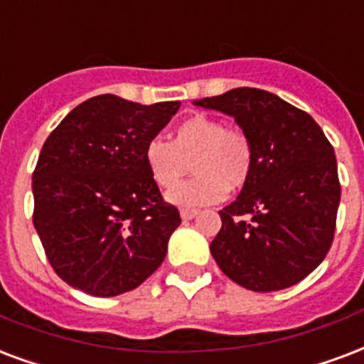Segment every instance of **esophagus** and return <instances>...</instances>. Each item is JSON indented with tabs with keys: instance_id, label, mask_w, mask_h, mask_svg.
Segmentation results:
<instances>
[{
	"instance_id": "esophagus-1",
	"label": "esophagus",
	"mask_w": 364,
	"mask_h": 364,
	"mask_svg": "<svg viewBox=\"0 0 364 364\" xmlns=\"http://www.w3.org/2000/svg\"><path fill=\"white\" fill-rule=\"evenodd\" d=\"M180 217L184 218V220H192V218L198 217V211H196V209H182V211H180Z\"/></svg>"
}]
</instances>
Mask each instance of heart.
Returning a JSON list of instances; mask_svg holds the SVG:
<instances>
[{
	"label": "heart",
	"instance_id": "1",
	"mask_svg": "<svg viewBox=\"0 0 364 364\" xmlns=\"http://www.w3.org/2000/svg\"><path fill=\"white\" fill-rule=\"evenodd\" d=\"M253 161V146L244 132L203 113L182 120L172 132V141L153 138L144 147V163L161 188L173 186L193 163L198 176L166 193L168 203L188 209L218 203L228 190L244 188Z\"/></svg>",
	"mask_w": 364,
	"mask_h": 364
}]
</instances>
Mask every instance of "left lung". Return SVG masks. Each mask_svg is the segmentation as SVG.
<instances>
[{
    "instance_id": "obj_1",
    "label": "left lung",
    "mask_w": 364,
    "mask_h": 364,
    "mask_svg": "<svg viewBox=\"0 0 364 364\" xmlns=\"http://www.w3.org/2000/svg\"><path fill=\"white\" fill-rule=\"evenodd\" d=\"M193 105L234 117L255 155L247 184L218 211L213 259L253 291L301 282L334 240L341 196L334 147L311 114L264 90L234 88Z\"/></svg>"
}]
</instances>
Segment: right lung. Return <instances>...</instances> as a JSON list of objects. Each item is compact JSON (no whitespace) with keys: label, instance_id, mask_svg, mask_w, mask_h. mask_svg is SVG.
Instances as JSON below:
<instances>
[{"label":"right lung","instance_id":"1","mask_svg":"<svg viewBox=\"0 0 364 364\" xmlns=\"http://www.w3.org/2000/svg\"><path fill=\"white\" fill-rule=\"evenodd\" d=\"M178 109L180 101L141 105L95 95L49 134L32 174V218L48 261L68 286L120 296L165 261L180 213L163 201L144 147Z\"/></svg>","mask_w":364,"mask_h":364}]
</instances>
